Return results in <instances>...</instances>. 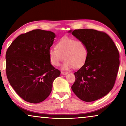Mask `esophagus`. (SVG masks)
<instances>
[{
	"label": "esophagus",
	"instance_id": "esophagus-1",
	"mask_svg": "<svg viewBox=\"0 0 126 126\" xmlns=\"http://www.w3.org/2000/svg\"><path fill=\"white\" fill-rule=\"evenodd\" d=\"M68 73V72H61V74L63 75H66Z\"/></svg>",
	"mask_w": 126,
	"mask_h": 126
}]
</instances>
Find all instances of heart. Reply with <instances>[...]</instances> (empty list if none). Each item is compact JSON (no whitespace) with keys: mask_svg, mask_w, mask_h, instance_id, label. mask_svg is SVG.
Returning a JSON list of instances; mask_svg holds the SVG:
<instances>
[{"mask_svg":"<svg viewBox=\"0 0 126 126\" xmlns=\"http://www.w3.org/2000/svg\"><path fill=\"white\" fill-rule=\"evenodd\" d=\"M88 50L82 41L69 37H64L56 44V48L49 50V60L54 66H59L65 60L63 69L68 70L74 66L76 68L82 66L87 61Z\"/></svg>","mask_w":126,"mask_h":126,"instance_id":"b5f03b06","label":"heart"}]
</instances>
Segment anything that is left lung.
Segmentation results:
<instances>
[{
  "mask_svg": "<svg viewBox=\"0 0 126 126\" xmlns=\"http://www.w3.org/2000/svg\"><path fill=\"white\" fill-rule=\"evenodd\" d=\"M69 32L83 41L88 50L87 61L75 73L76 80L71 88L82 101L97 100L113 88L120 63L118 50L106 32L87 29Z\"/></svg>",
  "mask_w": 126,
  "mask_h": 126,
  "instance_id": "1",
  "label": "left lung"
}]
</instances>
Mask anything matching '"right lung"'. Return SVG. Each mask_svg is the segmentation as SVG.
Here are the masks:
<instances>
[{
    "label": "right lung",
    "instance_id": "add662e5",
    "mask_svg": "<svg viewBox=\"0 0 126 126\" xmlns=\"http://www.w3.org/2000/svg\"><path fill=\"white\" fill-rule=\"evenodd\" d=\"M55 37L52 32L36 29L19 35L6 51L8 81L27 102L38 103L45 100L55 79L61 73L51 64L49 57Z\"/></svg>",
    "mask_w": 126,
    "mask_h": 126
}]
</instances>
